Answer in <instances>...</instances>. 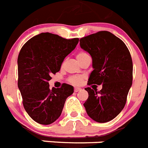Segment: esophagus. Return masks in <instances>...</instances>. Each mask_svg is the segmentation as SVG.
<instances>
[{
	"instance_id": "1",
	"label": "esophagus",
	"mask_w": 148,
	"mask_h": 148,
	"mask_svg": "<svg viewBox=\"0 0 148 148\" xmlns=\"http://www.w3.org/2000/svg\"><path fill=\"white\" fill-rule=\"evenodd\" d=\"M79 90H81V88H75V89H74V91L75 92H78L79 91Z\"/></svg>"
}]
</instances>
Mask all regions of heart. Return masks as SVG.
Masks as SVG:
<instances>
[{"label":"heart","mask_w":148,"mask_h":148,"mask_svg":"<svg viewBox=\"0 0 148 148\" xmlns=\"http://www.w3.org/2000/svg\"><path fill=\"white\" fill-rule=\"evenodd\" d=\"M87 56H89L87 53L81 51V52L78 53L76 55V58L77 60H78V61L79 62ZM68 81H69V82L71 83V84H75V85H78V84H81L82 82V77L79 76V75H73V76L69 77Z\"/></svg>","instance_id":"b5f03b06"}]
</instances>
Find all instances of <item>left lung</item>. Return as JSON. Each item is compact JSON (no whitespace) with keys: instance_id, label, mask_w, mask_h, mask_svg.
Masks as SVG:
<instances>
[{"instance_id":"obj_1","label":"left lung","mask_w":148,"mask_h":148,"mask_svg":"<svg viewBox=\"0 0 148 148\" xmlns=\"http://www.w3.org/2000/svg\"><path fill=\"white\" fill-rule=\"evenodd\" d=\"M81 48L90 55L93 70L88 84L103 88H86L88 98L84 103L87 114L98 123L117 117L124 108L132 83V61L127 45L108 31H99L82 38Z\"/></svg>"}]
</instances>
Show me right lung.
Returning <instances> with one entry per match:
<instances>
[{
	"label": "right lung",
	"instance_id": "right-lung-1",
	"mask_svg": "<svg viewBox=\"0 0 148 148\" xmlns=\"http://www.w3.org/2000/svg\"><path fill=\"white\" fill-rule=\"evenodd\" d=\"M79 38L66 40L50 33L36 35L22 46L18 57V87L25 111L40 124L58 119L66 99L74 92L72 85L49 88L51 75L60 71L64 58L75 49Z\"/></svg>",
	"mask_w": 148,
	"mask_h": 148
}]
</instances>
